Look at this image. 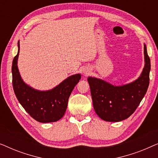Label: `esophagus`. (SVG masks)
Instances as JSON below:
<instances>
[{
    "mask_svg": "<svg viewBox=\"0 0 158 158\" xmlns=\"http://www.w3.org/2000/svg\"><path fill=\"white\" fill-rule=\"evenodd\" d=\"M85 74H87V73H86V72H85Z\"/></svg>",
    "mask_w": 158,
    "mask_h": 158,
    "instance_id": "1",
    "label": "esophagus"
}]
</instances>
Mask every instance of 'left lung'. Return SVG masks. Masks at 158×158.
Here are the masks:
<instances>
[{"mask_svg":"<svg viewBox=\"0 0 158 158\" xmlns=\"http://www.w3.org/2000/svg\"><path fill=\"white\" fill-rule=\"evenodd\" d=\"M144 68L138 79L127 85L115 86L103 80L88 77L95 111L106 122H120L129 118L144 98L150 83V59L144 44Z\"/></svg>","mask_w":158,"mask_h":158,"instance_id":"left-lung-1","label":"left lung"}]
</instances>
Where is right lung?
I'll list each match as a JSON object with an SVG mask.
<instances>
[{
  "instance_id": "right-lung-1",
  "label": "right lung",
  "mask_w": 158,
  "mask_h": 158,
  "mask_svg": "<svg viewBox=\"0 0 158 158\" xmlns=\"http://www.w3.org/2000/svg\"><path fill=\"white\" fill-rule=\"evenodd\" d=\"M18 54L12 63V83L17 99L32 118L42 123L57 122L65 113L69 97L81 78V74L71 75L53 89L40 91L27 85L21 78L17 66Z\"/></svg>"
}]
</instances>
